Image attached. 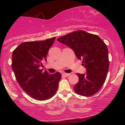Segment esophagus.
<instances>
[{
  "mask_svg": "<svg viewBox=\"0 0 125 125\" xmlns=\"http://www.w3.org/2000/svg\"><path fill=\"white\" fill-rule=\"evenodd\" d=\"M62 75L63 76H69L70 75V73H62Z\"/></svg>",
  "mask_w": 125,
  "mask_h": 125,
  "instance_id": "1",
  "label": "esophagus"
}]
</instances>
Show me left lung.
Here are the masks:
<instances>
[{"label":"left lung","instance_id":"obj_1","mask_svg":"<svg viewBox=\"0 0 125 125\" xmlns=\"http://www.w3.org/2000/svg\"><path fill=\"white\" fill-rule=\"evenodd\" d=\"M57 40L72 49L86 68V74L77 73L79 79L73 87L74 92L83 96L96 94L104 85L109 66L104 42L97 35L83 31H73Z\"/></svg>","mask_w":125,"mask_h":125}]
</instances>
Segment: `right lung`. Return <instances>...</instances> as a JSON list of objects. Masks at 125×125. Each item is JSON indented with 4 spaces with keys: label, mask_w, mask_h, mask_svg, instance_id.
<instances>
[{
    "label": "right lung",
    "mask_w": 125,
    "mask_h": 125,
    "mask_svg": "<svg viewBox=\"0 0 125 125\" xmlns=\"http://www.w3.org/2000/svg\"><path fill=\"white\" fill-rule=\"evenodd\" d=\"M55 37L42 41L21 43L12 53V67L16 79L23 90L33 99L46 100L52 97L61 79L60 72L49 74L39 67L46 61Z\"/></svg>",
    "instance_id": "obj_1"
}]
</instances>
